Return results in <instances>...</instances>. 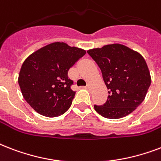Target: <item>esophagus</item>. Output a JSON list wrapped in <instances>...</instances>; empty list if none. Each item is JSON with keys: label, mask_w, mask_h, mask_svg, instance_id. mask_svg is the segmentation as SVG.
I'll return each instance as SVG.
<instances>
[{"label": "esophagus", "mask_w": 161, "mask_h": 161, "mask_svg": "<svg viewBox=\"0 0 161 161\" xmlns=\"http://www.w3.org/2000/svg\"><path fill=\"white\" fill-rule=\"evenodd\" d=\"M86 88H88V89H90V88H91V85H90V84H89V83H88V84H87V86H86Z\"/></svg>", "instance_id": "esophagus-1"}]
</instances>
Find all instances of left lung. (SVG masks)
Returning a JSON list of instances; mask_svg holds the SVG:
<instances>
[{"instance_id":"obj_1","label":"left lung","mask_w":161,"mask_h":161,"mask_svg":"<svg viewBox=\"0 0 161 161\" xmlns=\"http://www.w3.org/2000/svg\"><path fill=\"white\" fill-rule=\"evenodd\" d=\"M88 55L100 68L108 96L97 112L107 119L130 114L142 103L151 83L150 72L142 56L121 44L91 49Z\"/></svg>"}]
</instances>
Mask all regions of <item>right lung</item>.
<instances>
[{
  "mask_svg": "<svg viewBox=\"0 0 161 161\" xmlns=\"http://www.w3.org/2000/svg\"><path fill=\"white\" fill-rule=\"evenodd\" d=\"M86 52L64 42L42 47L24 61L18 83L25 100L36 112L58 117L70 108L75 91L68 71Z\"/></svg>",
  "mask_w": 161,
  "mask_h": 161,
  "instance_id": "right-lung-1",
  "label": "right lung"
}]
</instances>
